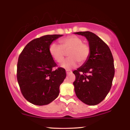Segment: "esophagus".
<instances>
[{
    "label": "esophagus",
    "instance_id": "1",
    "mask_svg": "<svg viewBox=\"0 0 130 130\" xmlns=\"http://www.w3.org/2000/svg\"><path fill=\"white\" fill-rule=\"evenodd\" d=\"M66 73H67V74H69L72 73V70H66Z\"/></svg>",
    "mask_w": 130,
    "mask_h": 130
}]
</instances>
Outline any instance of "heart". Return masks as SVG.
<instances>
[{
  "mask_svg": "<svg viewBox=\"0 0 130 130\" xmlns=\"http://www.w3.org/2000/svg\"><path fill=\"white\" fill-rule=\"evenodd\" d=\"M60 45L52 43L49 47L50 56L57 62L60 63L65 57V51L70 50L68 53L69 58L61 63V67L72 69L77 66L78 62L84 63L88 59L91 49L88 45L83 43V39L76 36H71L61 39Z\"/></svg>",
  "mask_w": 130,
  "mask_h": 130,
  "instance_id": "b5f03b06",
  "label": "heart"
}]
</instances>
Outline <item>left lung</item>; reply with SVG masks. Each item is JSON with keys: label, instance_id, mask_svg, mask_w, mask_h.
<instances>
[{"label": "left lung", "instance_id": "8db88e82", "mask_svg": "<svg viewBox=\"0 0 130 130\" xmlns=\"http://www.w3.org/2000/svg\"><path fill=\"white\" fill-rule=\"evenodd\" d=\"M74 33L84 36L91 49L88 59L73 72L76 76L74 91L81 102L95 105L104 99L111 89L115 74L112 54L107 44L93 32Z\"/></svg>", "mask_w": 130, "mask_h": 130}]
</instances>
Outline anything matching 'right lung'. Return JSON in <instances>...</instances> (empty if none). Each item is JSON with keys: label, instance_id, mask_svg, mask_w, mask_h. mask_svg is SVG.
<instances>
[{"label": "right lung", "instance_id": "add662e5", "mask_svg": "<svg viewBox=\"0 0 130 130\" xmlns=\"http://www.w3.org/2000/svg\"><path fill=\"white\" fill-rule=\"evenodd\" d=\"M62 35H46L26 45L19 55L17 80L23 96L37 105L49 104L58 97L60 86L66 77L65 70L58 68L49 52L53 41Z\"/></svg>", "mask_w": 130, "mask_h": 130}]
</instances>
